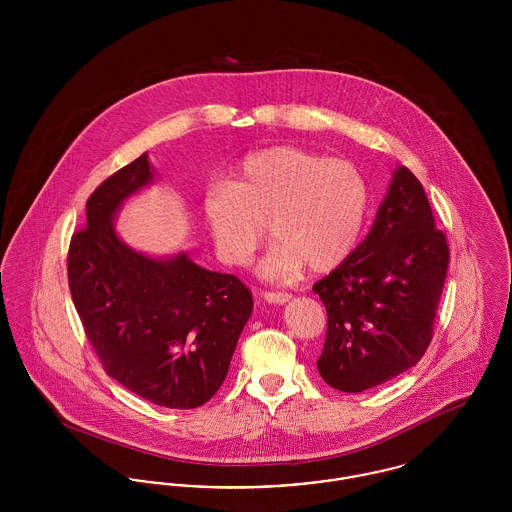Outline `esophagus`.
Segmentation results:
<instances>
[{
	"mask_svg": "<svg viewBox=\"0 0 512 512\" xmlns=\"http://www.w3.org/2000/svg\"><path fill=\"white\" fill-rule=\"evenodd\" d=\"M263 298H265V302H269V304L282 306V304H286V302L290 300V294H286V292H265Z\"/></svg>",
	"mask_w": 512,
	"mask_h": 512,
	"instance_id": "esophagus-1",
	"label": "esophagus"
}]
</instances>
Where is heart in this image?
Here are the masks:
<instances>
[{
    "instance_id": "1",
    "label": "heart",
    "mask_w": 512,
    "mask_h": 512,
    "mask_svg": "<svg viewBox=\"0 0 512 512\" xmlns=\"http://www.w3.org/2000/svg\"><path fill=\"white\" fill-rule=\"evenodd\" d=\"M368 206V181L354 163L296 146L247 156L202 198L206 226L226 265H247L269 222L276 241L259 265L267 280L298 275L306 265L314 273L343 265L360 239Z\"/></svg>"
}]
</instances>
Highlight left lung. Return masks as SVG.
<instances>
[{
    "mask_svg": "<svg viewBox=\"0 0 512 512\" xmlns=\"http://www.w3.org/2000/svg\"><path fill=\"white\" fill-rule=\"evenodd\" d=\"M446 269V237L425 189L399 165L368 236L314 284L327 310L321 378L358 394L415 366L433 339Z\"/></svg>",
    "mask_w": 512,
    "mask_h": 512,
    "instance_id": "1",
    "label": "left lung"
}]
</instances>
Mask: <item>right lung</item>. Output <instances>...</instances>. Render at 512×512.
Wrapping results in <instances>:
<instances>
[{
  "label": "right lung",
  "mask_w": 512,
  "mask_h": 512,
  "mask_svg": "<svg viewBox=\"0 0 512 512\" xmlns=\"http://www.w3.org/2000/svg\"><path fill=\"white\" fill-rule=\"evenodd\" d=\"M156 175L142 154L95 189L87 228L70 243L68 280L105 372L156 405L195 409L224 384L253 298L185 251L152 257L118 236V210Z\"/></svg>",
  "instance_id": "add662e5"
}]
</instances>
